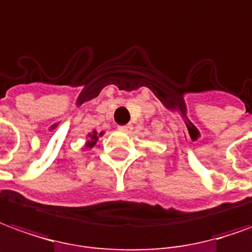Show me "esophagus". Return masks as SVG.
<instances>
[{
  "mask_svg": "<svg viewBox=\"0 0 252 252\" xmlns=\"http://www.w3.org/2000/svg\"><path fill=\"white\" fill-rule=\"evenodd\" d=\"M131 129V126L130 125H125V126H119V130H122V131H129Z\"/></svg>",
  "mask_w": 252,
  "mask_h": 252,
  "instance_id": "1",
  "label": "esophagus"
}]
</instances>
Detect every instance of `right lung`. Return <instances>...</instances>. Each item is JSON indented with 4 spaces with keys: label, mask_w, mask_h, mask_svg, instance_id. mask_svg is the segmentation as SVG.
Wrapping results in <instances>:
<instances>
[{
    "label": "right lung",
    "mask_w": 252,
    "mask_h": 252,
    "mask_svg": "<svg viewBox=\"0 0 252 252\" xmlns=\"http://www.w3.org/2000/svg\"><path fill=\"white\" fill-rule=\"evenodd\" d=\"M103 134H104L103 131H100V133H97V131H92V133H89L88 134L89 140L88 142L85 144V148H94V145L96 144V141L99 140V137Z\"/></svg>",
    "instance_id": "right-lung-1"
}]
</instances>
